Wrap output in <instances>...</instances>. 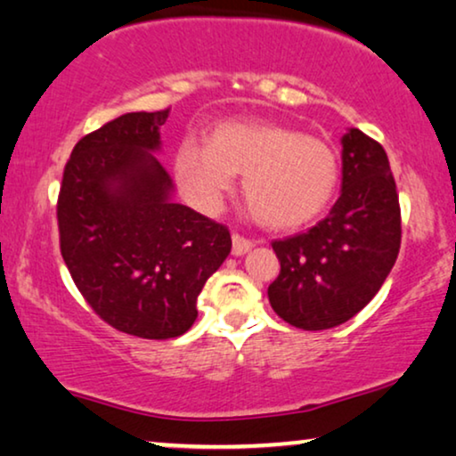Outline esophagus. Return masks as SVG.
Here are the masks:
<instances>
[{"mask_svg":"<svg viewBox=\"0 0 456 456\" xmlns=\"http://www.w3.org/2000/svg\"><path fill=\"white\" fill-rule=\"evenodd\" d=\"M232 241H233V254H235V256H241V254H246L254 246L252 240H248V238H244V235H240V233H233L232 235Z\"/></svg>","mask_w":456,"mask_h":456,"instance_id":"34e87169","label":"esophagus"}]
</instances>
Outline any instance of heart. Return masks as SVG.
Segmentation results:
<instances>
[{
    "mask_svg": "<svg viewBox=\"0 0 456 456\" xmlns=\"http://www.w3.org/2000/svg\"><path fill=\"white\" fill-rule=\"evenodd\" d=\"M235 175H241V190L260 223L294 229L331 202L339 162L325 139L266 120L221 123L208 142L190 135L175 151L181 191L204 212L221 208Z\"/></svg>",
    "mask_w": 456,
    "mask_h": 456,
    "instance_id": "heart-1",
    "label": "heart"
}]
</instances>
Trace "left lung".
<instances>
[{"label":"left lung","instance_id":"obj_1","mask_svg":"<svg viewBox=\"0 0 456 456\" xmlns=\"http://www.w3.org/2000/svg\"><path fill=\"white\" fill-rule=\"evenodd\" d=\"M400 204L386 150L359 129L342 137V193L306 233L273 241L281 271L269 302L306 331L342 325L362 311L400 250Z\"/></svg>","mask_w":456,"mask_h":456}]
</instances>
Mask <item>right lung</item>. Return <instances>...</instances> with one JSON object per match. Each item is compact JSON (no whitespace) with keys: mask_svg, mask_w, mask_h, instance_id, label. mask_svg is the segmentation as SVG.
<instances>
[{"mask_svg":"<svg viewBox=\"0 0 456 456\" xmlns=\"http://www.w3.org/2000/svg\"><path fill=\"white\" fill-rule=\"evenodd\" d=\"M168 112L123 114L78 139L56 206L60 252L85 302L145 339L190 330L206 279L232 252L224 224L171 200L151 154Z\"/></svg>","mask_w":456,"mask_h":456,"instance_id":"1","label":"right lung"}]
</instances>
